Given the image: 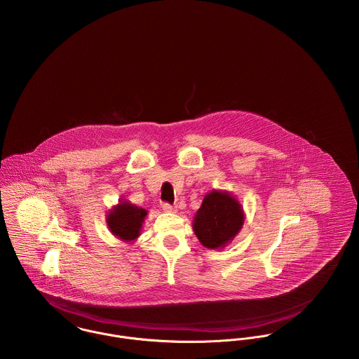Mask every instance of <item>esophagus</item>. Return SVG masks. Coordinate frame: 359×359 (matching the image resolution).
Masks as SVG:
<instances>
[{
	"label": "esophagus",
	"mask_w": 359,
	"mask_h": 359,
	"mask_svg": "<svg viewBox=\"0 0 359 359\" xmlns=\"http://www.w3.org/2000/svg\"><path fill=\"white\" fill-rule=\"evenodd\" d=\"M163 210L165 211V212H177V207L174 205H170V203H163Z\"/></svg>",
	"instance_id": "1"
}]
</instances>
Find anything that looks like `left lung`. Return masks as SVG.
Masks as SVG:
<instances>
[{"label":"left lung","instance_id":"obj_1","mask_svg":"<svg viewBox=\"0 0 359 359\" xmlns=\"http://www.w3.org/2000/svg\"><path fill=\"white\" fill-rule=\"evenodd\" d=\"M243 225V211L226 192L207 194L194 219V231L207 249H221Z\"/></svg>","mask_w":359,"mask_h":359}]
</instances>
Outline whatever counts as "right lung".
Wrapping results in <instances>:
<instances>
[{
  "instance_id": "right-lung-1",
  "label": "right lung",
  "mask_w": 359,
  "mask_h": 359,
  "mask_svg": "<svg viewBox=\"0 0 359 359\" xmlns=\"http://www.w3.org/2000/svg\"><path fill=\"white\" fill-rule=\"evenodd\" d=\"M147 214V210L141 207L121 202L107 214V225L111 233L121 241H134L140 236Z\"/></svg>"
}]
</instances>
